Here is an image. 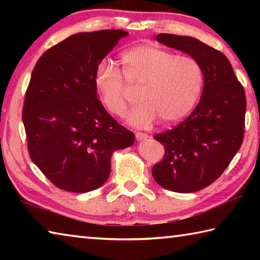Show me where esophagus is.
Segmentation results:
<instances>
[{
  "label": "esophagus",
  "mask_w": 260,
  "mask_h": 260,
  "mask_svg": "<svg viewBox=\"0 0 260 260\" xmlns=\"http://www.w3.org/2000/svg\"><path fill=\"white\" fill-rule=\"evenodd\" d=\"M136 139H138L139 141H142V140H146L149 138V135L147 133H141V132H138V133L135 134Z\"/></svg>",
  "instance_id": "obj_1"
}]
</instances>
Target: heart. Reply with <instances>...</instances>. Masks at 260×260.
Wrapping results in <instances>:
<instances>
[{"instance_id":"obj_1","label":"heart","mask_w":260,"mask_h":260,"mask_svg":"<svg viewBox=\"0 0 260 260\" xmlns=\"http://www.w3.org/2000/svg\"><path fill=\"white\" fill-rule=\"evenodd\" d=\"M120 63L122 76L111 63L99 64L94 85L103 105L114 116H124L128 108L126 82L141 87L142 103L127 117L136 127L151 126L158 118L164 124L180 120L193 108L203 89V70L192 57L140 45L125 51Z\"/></svg>"}]
</instances>
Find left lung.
I'll return each mask as SVG.
<instances>
[{
    "label": "left lung",
    "mask_w": 260,
    "mask_h": 260,
    "mask_svg": "<svg viewBox=\"0 0 260 260\" xmlns=\"http://www.w3.org/2000/svg\"><path fill=\"white\" fill-rule=\"evenodd\" d=\"M158 42L183 51L203 70L202 98L190 116L153 139L165 148L152 177L162 188L193 192L210 186L227 169L244 136L246 101L227 57L195 38L160 33Z\"/></svg>",
    "instance_id": "left-lung-1"
}]
</instances>
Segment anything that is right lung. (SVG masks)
I'll list each match as a JSON object with an SVG mask.
<instances>
[{"mask_svg": "<svg viewBox=\"0 0 260 260\" xmlns=\"http://www.w3.org/2000/svg\"><path fill=\"white\" fill-rule=\"evenodd\" d=\"M121 29L73 34L39 58L23 108L30 159L61 190L87 192L107 181L111 156L134 143L133 132L110 116L98 99L96 68Z\"/></svg>", "mask_w": 260, "mask_h": 260, "instance_id": "1", "label": "right lung"}]
</instances>
